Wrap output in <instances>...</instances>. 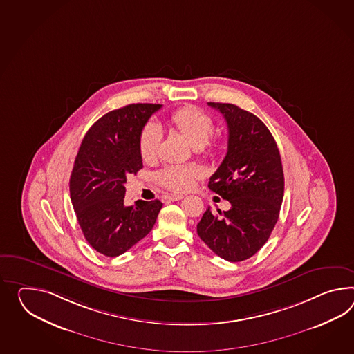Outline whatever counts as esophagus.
<instances>
[{
    "label": "esophagus",
    "mask_w": 354,
    "mask_h": 354,
    "mask_svg": "<svg viewBox=\"0 0 354 354\" xmlns=\"http://www.w3.org/2000/svg\"><path fill=\"white\" fill-rule=\"evenodd\" d=\"M167 198L170 199V201H180V199L184 198V196L183 194H171Z\"/></svg>",
    "instance_id": "1"
}]
</instances>
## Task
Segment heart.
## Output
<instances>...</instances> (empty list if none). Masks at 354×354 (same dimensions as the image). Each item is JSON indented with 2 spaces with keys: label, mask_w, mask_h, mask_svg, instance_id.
<instances>
[{
  "label": "heart",
  "mask_w": 354,
  "mask_h": 354,
  "mask_svg": "<svg viewBox=\"0 0 354 354\" xmlns=\"http://www.w3.org/2000/svg\"><path fill=\"white\" fill-rule=\"evenodd\" d=\"M170 122L196 148L206 146L214 131V120L208 113L196 107H183L171 113ZM162 139L161 128L148 122L139 136V153L145 161H152L158 153ZM199 170L184 165H166L156 174V180L173 192H185L199 176Z\"/></svg>",
  "instance_id": "b5f03b06"
}]
</instances>
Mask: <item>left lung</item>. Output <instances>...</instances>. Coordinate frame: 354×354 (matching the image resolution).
Masks as SVG:
<instances>
[{"label": "left lung", "instance_id": "left-lung-1", "mask_svg": "<svg viewBox=\"0 0 354 354\" xmlns=\"http://www.w3.org/2000/svg\"><path fill=\"white\" fill-rule=\"evenodd\" d=\"M227 124V153L208 188L230 202L217 214L208 207L197 225L199 238L221 259L239 262L256 254L274 230L284 197L279 148L268 127L232 104L208 102Z\"/></svg>", "mask_w": 354, "mask_h": 354}]
</instances>
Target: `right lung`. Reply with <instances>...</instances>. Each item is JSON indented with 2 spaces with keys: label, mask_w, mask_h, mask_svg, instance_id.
<instances>
[{
  "label": "right lung",
  "mask_w": 354,
  "mask_h": 354,
  "mask_svg": "<svg viewBox=\"0 0 354 354\" xmlns=\"http://www.w3.org/2000/svg\"><path fill=\"white\" fill-rule=\"evenodd\" d=\"M161 104H133L104 115L86 131L70 176V198L86 241L120 256L149 233L161 201L124 202L127 176L143 167L139 136Z\"/></svg>",
  "instance_id": "obj_1"
}]
</instances>
